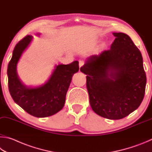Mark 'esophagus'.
Segmentation results:
<instances>
[{"mask_svg":"<svg viewBox=\"0 0 152 152\" xmlns=\"http://www.w3.org/2000/svg\"><path fill=\"white\" fill-rule=\"evenodd\" d=\"M84 65V61L83 60H80L79 61V67H81Z\"/></svg>","mask_w":152,"mask_h":152,"instance_id":"esophagus-1","label":"esophagus"}]
</instances>
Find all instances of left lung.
Returning <instances> with one entry per match:
<instances>
[{"label": "left lung", "instance_id": "left-lung-1", "mask_svg": "<svg viewBox=\"0 0 152 152\" xmlns=\"http://www.w3.org/2000/svg\"><path fill=\"white\" fill-rule=\"evenodd\" d=\"M110 49L88 58L80 70L87 75L92 110L120 119L137 110L144 97L146 75L140 50L127 34L113 33Z\"/></svg>", "mask_w": 152, "mask_h": 152}]
</instances>
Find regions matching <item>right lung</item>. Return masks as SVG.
Listing matches in <instances>:
<instances>
[{
	"label": "right lung",
	"mask_w": 152,
	"mask_h": 152,
	"mask_svg": "<svg viewBox=\"0 0 152 152\" xmlns=\"http://www.w3.org/2000/svg\"><path fill=\"white\" fill-rule=\"evenodd\" d=\"M32 39L33 36L26 35L16 45L8 65V85L13 100L26 112L37 118H46L62 110L72 77L79 69V62L57 65L49 80L41 86L31 88L24 86L18 77L17 64Z\"/></svg>",
	"instance_id": "1"
}]
</instances>
